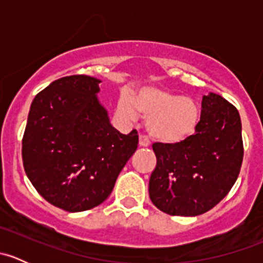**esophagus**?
I'll return each mask as SVG.
<instances>
[{
  "label": "esophagus",
  "mask_w": 263,
  "mask_h": 263,
  "mask_svg": "<svg viewBox=\"0 0 263 263\" xmlns=\"http://www.w3.org/2000/svg\"><path fill=\"white\" fill-rule=\"evenodd\" d=\"M139 145L141 147H147L148 145H150V141H148V139L146 136H145V135H140L139 136Z\"/></svg>",
  "instance_id": "obj_1"
}]
</instances>
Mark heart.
I'll use <instances>...</instances> for the list:
<instances>
[{"instance_id":"b5f03b06","label":"heart","mask_w":263,"mask_h":263,"mask_svg":"<svg viewBox=\"0 0 263 263\" xmlns=\"http://www.w3.org/2000/svg\"><path fill=\"white\" fill-rule=\"evenodd\" d=\"M139 113L146 117V129L155 141L177 145L190 139L201 118L200 104L195 99L160 87H145L131 97L122 92L117 102V115L135 122Z\"/></svg>"}]
</instances>
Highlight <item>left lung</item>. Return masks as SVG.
<instances>
[{
  "label": "left lung",
  "mask_w": 263,
  "mask_h": 263,
  "mask_svg": "<svg viewBox=\"0 0 263 263\" xmlns=\"http://www.w3.org/2000/svg\"><path fill=\"white\" fill-rule=\"evenodd\" d=\"M156 166L148 182L154 205L173 216H197L229 193L243 161L242 122L220 95L202 98L200 124L182 144L155 142Z\"/></svg>",
  "instance_id": "left-lung-1"
}]
</instances>
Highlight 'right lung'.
<instances>
[{"mask_svg": "<svg viewBox=\"0 0 263 263\" xmlns=\"http://www.w3.org/2000/svg\"><path fill=\"white\" fill-rule=\"evenodd\" d=\"M100 80L73 75L34 98L23 137L25 173L39 195L68 211L90 210L112 193L139 135L117 131L98 100Z\"/></svg>", "mask_w": 263, "mask_h": 263, "instance_id": "obj_1", "label": "right lung"}]
</instances>
